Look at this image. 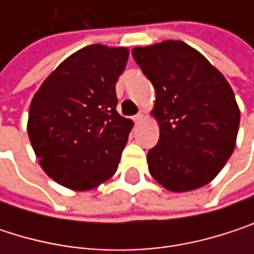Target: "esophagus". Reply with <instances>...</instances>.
<instances>
[{
    "label": "esophagus",
    "mask_w": 254,
    "mask_h": 254,
    "mask_svg": "<svg viewBox=\"0 0 254 254\" xmlns=\"http://www.w3.org/2000/svg\"><path fill=\"white\" fill-rule=\"evenodd\" d=\"M142 119H144V115H142V113H138V115L133 116V122H135V124H139Z\"/></svg>",
    "instance_id": "esophagus-1"
}]
</instances>
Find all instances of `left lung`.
<instances>
[{
	"mask_svg": "<svg viewBox=\"0 0 254 254\" xmlns=\"http://www.w3.org/2000/svg\"><path fill=\"white\" fill-rule=\"evenodd\" d=\"M156 89L159 142L147 154L151 177L169 191L209 184L231 157L240 110L224 75L182 41L132 50Z\"/></svg>",
	"mask_w": 254,
	"mask_h": 254,
	"instance_id": "1",
	"label": "left lung"
}]
</instances>
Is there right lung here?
Wrapping results in <instances>:
<instances>
[{
  "label": "right lung",
  "instance_id": "right-lung-1",
  "mask_svg": "<svg viewBox=\"0 0 254 254\" xmlns=\"http://www.w3.org/2000/svg\"><path fill=\"white\" fill-rule=\"evenodd\" d=\"M127 48L88 45L44 80L29 109L27 133L45 174L86 191L115 175L132 121L118 110L116 82Z\"/></svg>",
  "mask_w": 254,
  "mask_h": 254
}]
</instances>
